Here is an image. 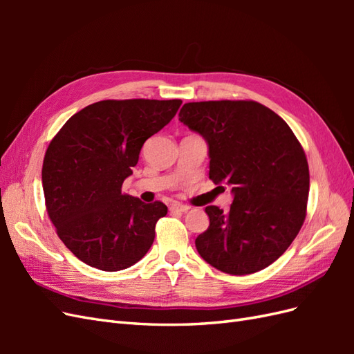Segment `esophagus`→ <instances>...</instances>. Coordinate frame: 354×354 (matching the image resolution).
<instances>
[{
	"label": "esophagus",
	"mask_w": 354,
	"mask_h": 354,
	"mask_svg": "<svg viewBox=\"0 0 354 354\" xmlns=\"http://www.w3.org/2000/svg\"><path fill=\"white\" fill-rule=\"evenodd\" d=\"M189 209H190V207L183 205V203H174V205L169 207V211H173V212H186Z\"/></svg>",
	"instance_id": "34e87169"
}]
</instances>
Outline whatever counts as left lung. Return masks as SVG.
I'll list each match as a JSON object with an SVG mask.
<instances>
[{
  "label": "left lung",
  "mask_w": 354,
  "mask_h": 354,
  "mask_svg": "<svg viewBox=\"0 0 354 354\" xmlns=\"http://www.w3.org/2000/svg\"><path fill=\"white\" fill-rule=\"evenodd\" d=\"M178 120L208 143L209 178L232 186L224 212L205 208L209 227L199 255L229 274H251L276 261L301 229L308 199L307 158L282 118L252 100L186 103Z\"/></svg>",
  "instance_id": "left-lung-1"
}]
</instances>
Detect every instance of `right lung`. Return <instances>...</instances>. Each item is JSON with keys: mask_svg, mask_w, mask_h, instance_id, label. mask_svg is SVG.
Here are the masks:
<instances>
[{"mask_svg": "<svg viewBox=\"0 0 354 354\" xmlns=\"http://www.w3.org/2000/svg\"><path fill=\"white\" fill-rule=\"evenodd\" d=\"M181 100H102L71 116L42 164L46 208L82 263L118 272L142 260L167 205L124 195L142 146L173 120Z\"/></svg>", "mask_w": 354, "mask_h": 354, "instance_id": "obj_1", "label": "right lung"}]
</instances>
